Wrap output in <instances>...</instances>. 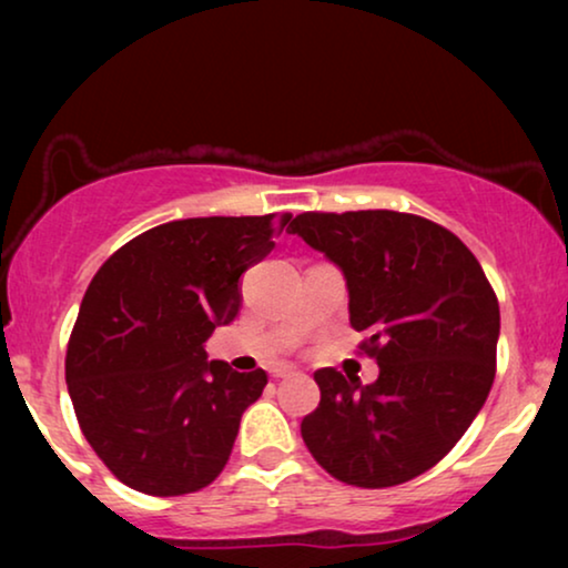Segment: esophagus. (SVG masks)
Returning a JSON list of instances; mask_svg holds the SVG:
<instances>
[{"label": "esophagus", "mask_w": 568, "mask_h": 568, "mask_svg": "<svg viewBox=\"0 0 568 568\" xmlns=\"http://www.w3.org/2000/svg\"><path fill=\"white\" fill-rule=\"evenodd\" d=\"M271 375H274V377H292L294 367H290V364H278V367L271 369Z\"/></svg>", "instance_id": "34e87169"}]
</instances>
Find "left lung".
Instances as JSON below:
<instances>
[{
  "label": "left lung",
  "instance_id": "1",
  "mask_svg": "<svg viewBox=\"0 0 568 568\" xmlns=\"http://www.w3.org/2000/svg\"><path fill=\"white\" fill-rule=\"evenodd\" d=\"M323 253L348 292V321L367 333L379 375L362 385L315 372L321 406L302 439L344 484L398 486L457 445L496 375L499 302L468 247L424 216L369 209L297 214L290 224Z\"/></svg>",
  "mask_w": 568,
  "mask_h": 568
}]
</instances>
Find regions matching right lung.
Here are the masks:
<instances>
[{"label": "right lung", "instance_id": "obj_1", "mask_svg": "<svg viewBox=\"0 0 568 568\" xmlns=\"http://www.w3.org/2000/svg\"><path fill=\"white\" fill-rule=\"evenodd\" d=\"M292 214L196 216L142 232L84 292L67 348L82 434L123 484L152 496L220 476L263 369L206 359L214 328L243 307L240 278L271 253Z\"/></svg>", "mask_w": 568, "mask_h": 568}]
</instances>
